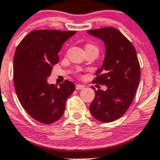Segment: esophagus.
<instances>
[{
    "instance_id": "obj_1",
    "label": "esophagus",
    "mask_w": 160,
    "mask_h": 160,
    "mask_svg": "<svg viewBox=\"0 0 160 160\" xmlns=\"http://www.w3.org/2000/svg\"><path fill=\"white\" fill-rule=\"evenodd\" d=\"M76 88H77V90H81V89L84 88V86L81 84H79L78 83V84L76 85Z\"/></svg>"
}]
</instances>
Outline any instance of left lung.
Instances as JSON below:
<instances>
[{
    "label": "left lung",
    "mask_w": 160,
    "mask_h": 160,
    "mask_svg": "<svg viewBox=\"0 0 160 160\" xmlns=\"http://www.w3.org/2000/svg\"><path fill=\"white\" fill-rule=\"evenodd\" d=\"M87 32L102 40L105 45L103 63L97 70L93 83L107 87L106 91H95L90 112L100 122H113L125 114L135 96L141 78L137 52L133 45L114 28Z\"/></svg>",
    "instance_id": "8db88e82"
}]
</instances>
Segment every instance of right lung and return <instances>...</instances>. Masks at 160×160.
<instances>
[{
	"label": "right lung",
	"mask_w": 160,
	"mask_h": 160,
	"mask_svg": "<svg viewBox=\"0 0 160 160\" xmlns=\"http://www.w3.org/2000/svg\"><path fill=\"white\" fill-rule=\"evenodd\" d=\"M77 31L37 30L30 32L18 45L13 59V80L17 97L27 113L41 123L62 118L68 97L75 91L72 82L59 86L47 78L59 62L58 53L64 42Z\"/></svg>",
	"instance_id": "1"
}]
</instances>
